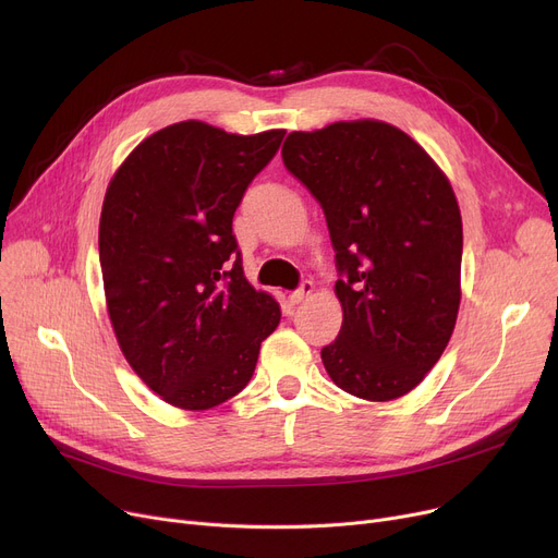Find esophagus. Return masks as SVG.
Here are the masks:
<instances>
[{"mask_svg": "<svg viewBox=\"0 0 558 558\" xmlns=\"http://www.w3.org/2000/svg\"><path fill=\"white\" fill-rule=\"evenodd\" d=\"M312 294H314V282H312V280H305V282H301V287L294 291V294L289 296V303L299 305V303H303L305 299H310Z\"/></svg>", "mask_w": 558, "mask_h": 558, "instance_id": "34e87169", "label": "esophagus"}]
</instances>
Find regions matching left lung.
Here are the masks:
<instances>
[{"mask_svg":"<svg viewBox=\"0 0 558 558\" xmlns=\"http://www.w3.org/2000/svg\"><path fill=\"white\" fill-rule=\"evenodd\" d=\"M282 160L320 203L337 251L343 324L320 350L328 375L371 402L402 398L444 355L461 303L463 230L448 175L379 120L289 133Z\"/></svg>","mask_w":558,"mask_h":558,"instance_id":"left-lung-1","label":"left lung"}]
</instances>
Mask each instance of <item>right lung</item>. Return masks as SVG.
Returning a JSON list of instances; mask_svg holds the SVG:
<instances>
[{"mask_svg": "<svg viewBox=\"0 0 558 558\" xmlns=\"http://www.w3.org/2000/svg\"><path fill=\"white\" fill-rule=\"evenodd\" d=\"M282 137L179 122L142 140L108 183L99 259L117 343L187 412L238 396L280 324L276 299L244 276L232 217Z\"/></svg>", "mask_w": 558, "mask_h": 558, "instance_id": "1", "label": "right lung"}]
</instances>
